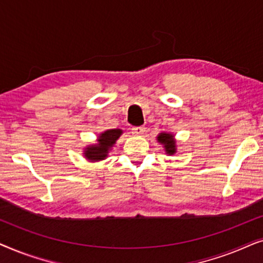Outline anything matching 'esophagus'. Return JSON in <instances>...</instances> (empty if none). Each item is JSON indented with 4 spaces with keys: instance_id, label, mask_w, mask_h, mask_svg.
<instances>
[{
    "instance_id": "obj_1",
    "label": "esophagus",
    "mask_w": 263,
    "mask_h": 263,
    "mask_svg": "<svg viewBox=\"0 0 263 263\" xmlns=\"http://www.w3.org/2000/svg\"><path fill=\"white\" fill-rule=\"evenodd\" d=\"M145 130H146V128L143 127V125H141V127H133L132 128V133L135 135H142L143 133H145Z\"/></svg>"
}]
</instances>
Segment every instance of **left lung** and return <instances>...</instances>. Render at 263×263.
Wrapping results in <instances>:
<instances>
[{"label": "left lung", "mask_w": 263, "mask_h": 263, "mask_svg": "<svg viewBox=\"0 0 263 263\" xmlns=\"http://www.w3.org/2000/svg\"><path fill=\"white\" fill-rule=\"evenodd\" d=\"M158 141L164 143L165 151L168 154H174L176 152V146L174 141V136L171 134H166V133H161L158 135Z\"/></svg>", "instance_id": "1"}]
</instances>
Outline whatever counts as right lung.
Masks as SVG:
<instances>
[{
    "label": "right lung",
    "instance_id": "obj_1",
    "mask_svg": "<svg viewBox=\"0 0 263 263\" xmlns=\"http://www.w3.org/2000/svg\"><path fill=\"white\" fill-rule=\"evenodd\" d=\"M121 134V129H111V130L104 132L98 138V143H97V145L89 146L88 148L85 151L86 158L92 161L103 160L104 158H106L109 149L112 147L114 143L116 142V140L120 138Z\"/></svg>",
    "mask_w": 263,
    "mask_h": 263
}]
</instances>
